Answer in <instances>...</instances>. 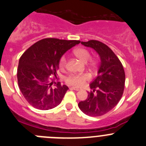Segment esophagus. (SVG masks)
Here are the masks:
<instances>
[{"label":"esophagus","instance_id":"esophagus-1","mask_svg":"<svg viewBox=\"0 0 146 146\" xmlns=\"http://www.w3.org/2000/svg\"><path fill=\"white\" fill-rule=\"evenodd\" d=\"M70 89H73V90H76V91H79V90H81V89L78 87H76V86H72V87H70Z\"/></svg>","mask_w":146,"mask_h":146}]
</instances>
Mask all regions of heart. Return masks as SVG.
Wrapping results in <instances>:
<instances>
[{"instance_id": "heart-1", "label": "heart", "mask_w": 146, "mask_h": 146, "mask_svg": "<svg viewBox=\"0 0 146 146\" xmlns=\"http://www.w3.org/2000/svg\"><path fill=\"white\" fill-rule=\"evenodd\" d=\"M74 54L76 57H78L81 62H87L91 57L90 53L89 51L86 50V48H76L74 50ZM67 63V57L66 55H63L62 57L60 58V63H59V66L60 68H64L66 66ZM89 79V76L86 74H81V75H75L72 74L68 76L65 79L67 84L70 85H73V86H82L86 81Z\"/></svg>"}]
</instances>
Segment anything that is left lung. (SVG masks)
Returning <instances> with one entry per match:
<instances>
[{
  "label": "left lung",
  "mask_w": 146,
  "mask_h": 146,
  "mask_svg": "<svg viewBox=\"0 0 146 146\" xmlns=\"http://www.w3.org/2000/svg\"><path fill=\"white\" fill-rule=\"evenodd\" d=\"M81 44L93 48L99 55L100 63L98 76L89 85L92 91L78 106L84 113L100 116L112 110L121 98L125 84L124 68L113 52L102 42L91 40Z\"/></svg>",
  "instance_id": "8db88e82"
}]
</instances>
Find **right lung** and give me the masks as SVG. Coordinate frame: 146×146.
Here are the masks:
<instances>
[{"instance_id":"obj_1","label":"right lung","mask_w":146,"mask_h":146,"mask_svg":"<svg viewBox=\"0 0 146 146\" xmlns=\"http://www.w3.org/2000/svg\"><path fill=\"white\" fill-rule=\"evenodd\" d=\"M80 40L44 38L31 46L22 55L17 69L18 85L26 100L39 110L57 107L68 87L55 82L62 56ZM55 84V87L51 86Z\"/></svg>"}]
</instances>
